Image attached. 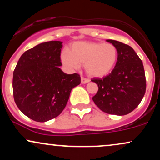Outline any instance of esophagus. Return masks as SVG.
Listing matches in <instances>:
<instances>
[{
    "label": "esophagus",
    "mask_w": 160,
    "mask_h": 160,
    "mask_svg": "<svg viewBox=\"0 0 160 160\" xmlns=\"http://www.w3.org/2000/svg\"><path fill=\"white\" fill-rule=\"evenodd\" d=\"M89 82V79L82 77V78H81V82H82V83H87V82Z\"/></svg>",
    "instance_id": "obj_1"
}]
</instances>
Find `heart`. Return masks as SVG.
Wrapping results in <instances>:
<instances>
[{
    "mask_svg": "<svg viewBox=\"0 0 160 160\" xmlns=\"http://www.w3.org/2000/svg\"><path fill=\"white\" fill-rule=\"evenodd\" d=\"M118 58V50L114 45L97 42H75L70 52L64 51L62 60L66 65L76 68L85 65L88 74L102 78L111 72Z\"/></svg>",
    "mask_w": 160,
    "mask_h": 160,
    "instance_id": "heart-1",
    "label": "heart"
}]
</instances>
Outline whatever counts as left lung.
Instances as JSON below:
<instances>
[{"mask_svg":"<svg viewBox=\"0 0 160 160\" xmlns=\"http://www.w3.org/2000/svg\"><path fill=\"white\" fill-rule=\"evenodd\" d=\"M118 50V58L111 73L91 81L98 86L93 102L104 113L126 115L136 108L146 92V78L142 61L130 46L107 40Z\"/></svg>","mask_w":160,"mask_h":160,"instance_id":"8db88e82","label":"left lung"}]
</instances>
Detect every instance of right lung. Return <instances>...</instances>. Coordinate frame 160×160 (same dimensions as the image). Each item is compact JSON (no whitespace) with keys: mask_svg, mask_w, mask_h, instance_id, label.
<instances>
[{"mask_svg":"<svg viewBox=\"0 0 160 160\" xmlns=\"http://www.w3.org/2000/svg\"><path fill=\"white\" fill-rule=\"evenodd\" d=\"M62 42L47 41L25 51L13 71L12 91L16 105L37 122L58 117L65 109L71 89L80 76L60 69Z\"/></svg>","mask_w":160,"mask_h":160,"instance_id":"1","label":"right lung"}]
</instances>
